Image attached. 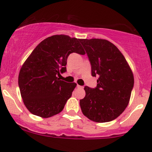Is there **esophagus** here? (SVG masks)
<instances>
[{
	"instance_id": "1",
	"label": "esophagus",
	"mask_w": 152,
	"mask_h": 152,
	"mask_svg": "<svg viewBox=\"0 0 152 152\" xmlns=\"http://www.w3.org/2000/svg\"><path fill=\"white\" fill-rule=\"evenodd\" d=\"M77 86V88H83V86H80V85H77V86Z\"/></svg>"
}]
</instances>
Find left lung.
<instances>
[{
	"mask_svg": "<svg viewBox=\"0 0 152 152\" xmlns=\"http://www.w3.org/2000/svg\"><path fill=\"white\" fill-rule=\"evenodd\" d=\"M91 66L92 76H99L97 86H85L80 100L84 116L99 123L113 121L122 114L134 87V75L117 47L107 40L80 39Z\"/></svg>",
	"mask_w": 152,
	"mask_h": 152,
	"instance_id": "1",
	"label": "left lung"
}]
</instances>
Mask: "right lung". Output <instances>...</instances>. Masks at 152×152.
<instances>
[{"label":"right lung","instance_id":"right-lung-1","mask_svg":"<svg viewBox=\"0 0 152 152\" xmlns=\"http://www.w3.org/2000/svg\"><path fill=\"white\" fill-rule=\"evenodd\" d=\"M79 40L55 35L41 41L23 64L18 86L24 104L31 114L48 118L64 109L76 83L57 77L66 71L68 56L84 55Z\"/></svg>","mask_w":152,"mask_h":152}]
</instances>
